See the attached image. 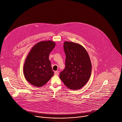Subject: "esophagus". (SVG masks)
<instances>
[{
  "label": "esophagus",
  "instance_id": "esophagus-1",
  "mask_svg": "<svg viewBox=\"0 0 122 122\" xmlns=\"http://www.w3.org/2000/svg\"><path fill=\"white\" fill-rule=\"evenodd\" d=\"M54 74H55V75H59V72L57 71H55V73H54Z\"/></svg>",
  "mask_w": 122,
  "mask_h": 122
}]
</instances>
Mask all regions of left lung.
I'll return each mask as SVG.
<instances>
[{"label":"left lung","instance_id":"obj_1","mask_svg":"<svg viewBox=\"0 0 122 122\" xmlns=\"http://www.w3.org/2000/svg\"><path fill=\"white\" fill-rule=\"evenodd\" d=\"M64 48L66 55V66L59 77L68 88L81 89L87 83L91 74L89 55L82 45L72 42L65 41Z\"/></svg>","mask_w":122,"mask_h":122}]
</instances>
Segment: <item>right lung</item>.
<instances>
[{"mask_svg":"<svg viewBox=\"0 0 122 122\" xmlns=\"http://www.w3.org/2000/svg\"><path fill=\"white\" fill-rule=\"evenodd\" d=\"M55 46V42L51 40L42 41L33 46L28 53L23 73L25 79L31 85L42 86L53 76L49 55Z\"/></svg>","mask_w":122,"mask_h":122,"instance_id":"right-lung-1","label":"right lung"}]
</instances>
